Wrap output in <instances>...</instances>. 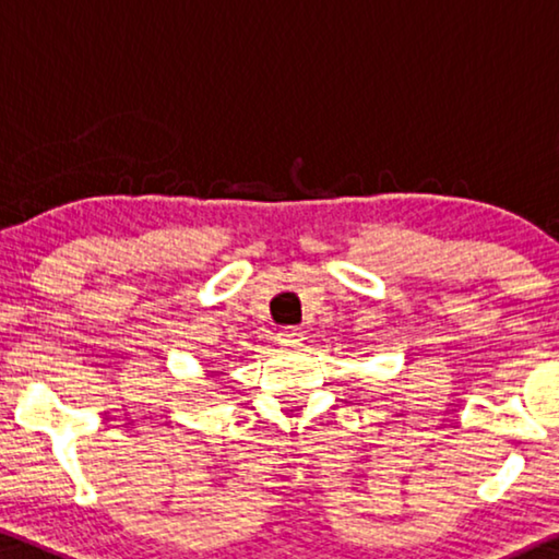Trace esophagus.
<instances>
[{
	"mask_svg": "<svg viewBox=\"0 0 559 559\" xmlns=\"http://www.w3.org/2000/svg\"><path fill=\"white\" fill-rule=\"evenodd\" d=\"M277 342L282 347H299L305 342V334L297 328H287L277 334Z\"/></svg>",
	"mask_w": 559,
	"mask_h": 559,
	"instance_id": "1",
	"label": "esophagus"
}]
</instances>
